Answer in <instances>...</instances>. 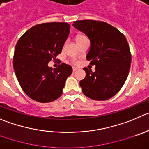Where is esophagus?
<instances>
[{
	"mask_svg": "<svg viewBox=\"0 0 149 149\" xmlns=\"http://www.w3.org/2000/svg\"><path fill=\"white\" fill-rule=\"evenodd\" d=\"M76 70H77V68H75V67H73V72H75Z\"/></svg>",
	"mask_w": 149,
	"mask_h": 149,
	"instance_id": "esophagus-1",
	"label": "esophagus"
}]
</instances>
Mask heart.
I'll return each instance as SVG.
<instances>
[{
  "mask_svg": "<svg viewBox=\"0 0 149 149\" xmlns=\"http://www.w3.org/2000/svg\"><path fill=\"white\" fill-rule=\"evenodd\" d=\"M85 39H87V37H86L85 35H83V34H80V35H78L77 37H76V42H79V41H81V40H85ZM73 63H76V62L75 60L73 61Z\"/></svg>",
  "mask_w": 149,
  "mask_h": 149,
  "instance_id": "obj_1",
  "label": "heart"
}]
</instances>
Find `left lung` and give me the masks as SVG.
Returning <instances> with one entry per match:
<instances>
[{
  "label": "left lung",
  "instance_id": "left-lung-1",
  "mask_svg": "<svg viewBox=\"0 0 149 149\" xmlns=\"http://www.w3.org/2000/svg\"><path fill=\"white\" fill-rule=\"evenodd\" d=\"M73 26L90 40L87 59L95 65V71L84 68L86 76L80 81L83 93L97 101L113 97L124 84L130 68L132 56L125 36L118 29L102 21L84 20Z\"/></svg>",
  "mask_w": 149,
  "mask_h": 149
}]
</instances>
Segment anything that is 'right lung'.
I'll return each instance as SVG.
<instances>
[{
    "instance_id": "right-lung-1",
    "label": "right lung",
    "mask_w": 149,
    "mask_h": 149,
    "mask_svg": "<svg viewBox=\"0 0 149 149\" xmlns=\"http://www.w3.org/2000/svg\"><path fill=\"white\" fill-rule=\"evenodd\" d=\"M67 23L36 25L26 31L15 46L13 67L25 93L40 103H48L62 94L72 67L62 63L53 69L48 64L62 52L70 33Z\"/></svg>"
}]
</instances>
